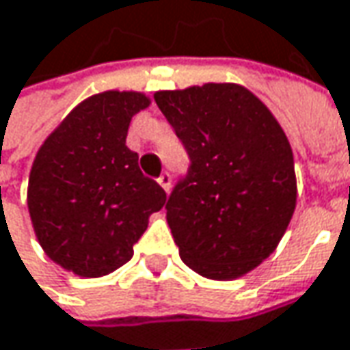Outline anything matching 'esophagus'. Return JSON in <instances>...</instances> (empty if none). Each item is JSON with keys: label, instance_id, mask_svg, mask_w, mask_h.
<instances>
[{"label": "esophagus", "instance_id": "34e87169", "mask_svg": "<svg viewBox=\"0 0 350 350\" xmlns=\"http://www.w3.org/2000/svg\"><path fill=\"white\" fill-rule=\"evenodd\" d=\"M157 183L163 187V191H165V193H169V191H171V175H169L167 171L165 173H161V177L157 179Z\"/></svg>", "mask_w": 350, "mask_h": 350}]
</instances>
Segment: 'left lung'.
Wrapping results in <instances>:
<instances>
[{
    "label": "left lung",
    "instance_id": "obj_1",
    "mask_svg": "<svg viewBox=\"0 0 350 350\" xmlns=\"http://www.w3.org/2000/svg\"><path fill=\"white\" fill-rule=\"evenodd\" d=\"M191 157L167 201L181 260L208 280H236L280 244L297 181L288 137L244 86L208 82L153 94Z\"/></svg>",
    "mask_w": 350,
    "mask_h": 350
}]
</instances>
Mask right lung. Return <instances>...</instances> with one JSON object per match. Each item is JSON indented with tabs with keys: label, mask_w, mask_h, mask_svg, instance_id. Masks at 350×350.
Here are the masks:
<instances>
[{
	"label": "right lung",
	"mask_w": 350,
	"mask_h": 350,
	"mask_svg": "<svg viewBox=\"0 0 350 350\" xmlns=\"http://www.w3.org/2000/svg\"><path fill=\"white\" fill-rule=\"evenodd\" d=\"M144 92L106 90L82 100L39 148L27 206L44 254L80 278L108 275L133 256L165 191L137 167L126 146Z\"/></svg>",
	"instance_id": "right-lung-1"
}]
</instances>
